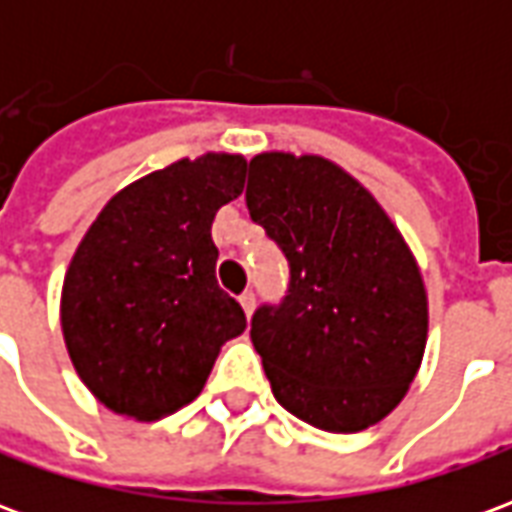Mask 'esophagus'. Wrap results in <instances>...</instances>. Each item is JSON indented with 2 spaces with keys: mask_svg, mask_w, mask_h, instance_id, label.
<instances>
[{
  "mask_svg": "<svg viewBox=\"0 0 512 512\" xmlns=\"http://www.w3.org/2000/svg\"><path fill=\"white\" fill-rule=\"evenodd\" d=\"M241 307H244V312H246V318H249V315H252V312H255V293H252V290H246V293H241Z\"/></svg>",
  "mask_w": 512,
  "mask_h": 512,
  "instance_id": "1",
  "label": "esophagus"
}]
</instances>
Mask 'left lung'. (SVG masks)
I'll list each match as a JSON object with an SVG mask.
<instances>
[{
    "mask_svg": "<svg viewBox=\"0 0 512 512\" xmlns=\"http://www.w3.org/2000/svg\"><path fill=\"white\" fill-rule=\"evenodd\" d=\"M246 208L290 266L288 296L252 318L279 406L329 433L381 422L428 343V293L406 238L354 175L310 153H257Z\"/></svg>",
    "mask_w": 512,
    "mask_h": 512,
    "instance_id": "left-lung-1",
    "label": "left lung"
}]
</instances>
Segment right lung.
<instances>
[{
  "label": "right lung",
  "instance_id": "right-lung-1",
  "mask_svg": "<svg viewBox=\"0 0 512 512\" xmlns=\"http://www.w3.org/2000/svg\"><path fill=\"white\" fill-rule=\"evenodd\" d=\"M246 158L202 153L128 183L65 271L60 323L84 386L109 411L156 422L200 395L241 304L216 282V211L244 191Z\"/></svg>",
  "mask_w": 512,
  "mask_h": 512
}]
</instances>
